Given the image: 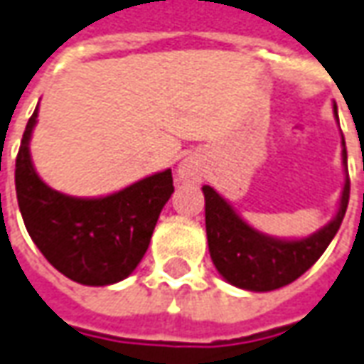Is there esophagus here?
I'll use <instances>...</instances> for the list:
<instances>
[{
    "instance_id": "obj_1",
    "label": "esophagus",
    "mask_w": 364,
    "mask_h": 364,
    "mask_svg": "<svg viewBox=\"0 0 364 364\" xmlns=\"http://www.w3.org/2000/svg\"><path fill=\"white\" fill-rule=\"evenodd\" d=\"M205 175V165L197 154H189L177 167V179L183 183H199Z\"/></svg>"
}]
</instances>
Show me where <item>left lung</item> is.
<instances>
[{"label":"left lung","mask_w":364,"mask_h":364,"mask_svg":"<svg viewBox=\"0 0 364 364\" xmlns=\"http://www.w3.org/2000/svg\"><path fill=\"white\" fill-rule=\"evenodd\" d=\"M337 116V106H335ZM343 164L347 165V147L343 138ZM205 225L208 252L220 276L236 288L250 291H272L284 288L306 274L325 252L337 235L349 205V175L343 187L341 205L331 223L301 240H278L254 230L235 213L217 191L205 185Z\"/></svg>","instance_id":"left-lung-1"}]
</instances>
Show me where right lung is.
<instances>
[{
    "label": "right lung",
    "instance_id": "1",
    "mask_svg": "<svg viewBox=\"0 0 364 364\" xmlns=\"http://www.w3.org/2000/svg\"><path fill=\"white\" fill-rule=\"evenodd\" d=\"M37 108L15 159V191L27 232L67 278L108 286L128 278L144 258L157 218L173 193L171 169L102 199H76L50 189L35 173L29 139Z\"/></svg>",
    "mask_w": 364,
    "mask_h": 364
}]
</instances>
